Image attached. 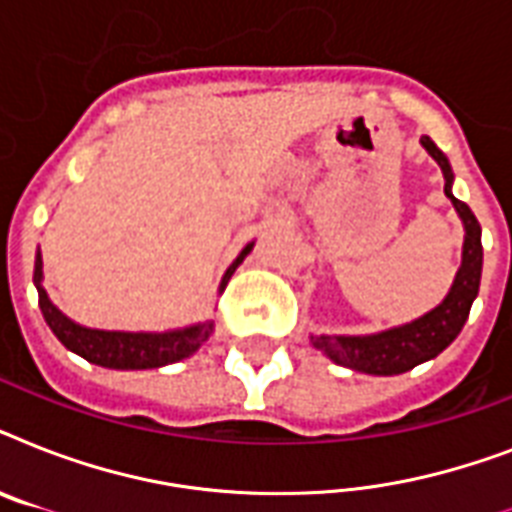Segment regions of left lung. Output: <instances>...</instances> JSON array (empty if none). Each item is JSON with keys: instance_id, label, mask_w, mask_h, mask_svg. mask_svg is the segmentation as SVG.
I'll list each match as a JSON object with an SVG mask.
<instances>
[{"instance_id": "left-lung-1", "label": "left lung", "mask_w": 512, "mask_h": 512, "mask_svg": "<svg viewBox=\"0 0 512 512\" xmlns=\"http://www.w3.org/2000/svg\"><path fill=\"white\" fill-rule=\"evenodd\" d=\"M420 143L444 172V193L454 204L462 220V228H465L462 263L444 300L420 319L401 324V327L382 329V332H374V335H311L313 348L321 350L335 364L348 366L353 372L390 377V374L409 372L422 361L436 358L441 350L452 345L454 337L460 335L465 321H468L470 305L478 297L481 268H484L481 225H478L476 215L470 212L468 204L452 193L454 172L444 151L428 135Z\"/></svg>"}]
</instances>
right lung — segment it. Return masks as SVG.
Listing matches in <instances>:
<instances>
[{
    "label": "right lung",
    "mask_w": 512,
    "mask_h": 512,
    "mask_svg": "<svg viewBox=\"0 0 512 512\" xmlns=\"http://www.w3.org/2000/svg\"><path fill=\"white\" fill-rule=\"evenodd\" d=\"M252 247H255V241H249L239 252V257L228 265V271L223 273L220 287H217V295H223L225 284L231 281L233 271L244 263V257L252 252ZM42 279V252L36 249L34 284L47 327L71 353L87 358L90 364L106 366V369H159V366L175 364V361L193 356L215 332V321H201V324L170 329V332H114V329L82 327L52 303L47 297V289L42 287Z\"/></svg>",
    "instance_id": "right-lung-1"
}]
</instances>
